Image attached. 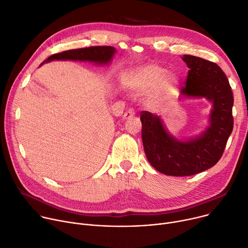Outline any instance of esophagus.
<instances>
[{"mask_svg": "<svg viewBox=\"0 0 248 248\" xmlns=\"http://www.w3.org/2000/svg\"><path fill=\"white\" fill-rule=\"evenodd\" d=\"M134 115H136V111H134V109H133V108H128V109L124 112V114L123 119H124V120H127V119L132 118Z\"/></svg>", "mask_w": 248, "mask_h": 248, "instance_id": "obj_1", "label": "esophagus"}]
</instances>
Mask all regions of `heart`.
<instances>
[{
    "instance_id": "1",
    "label": "heart",
    "mask_w": 248,
    "mask_h": 248,
    "mask_svg": "<svg viewBox=\"0 0 248 248\" xmlns=\"http://www.w3.org/2000/svg\"><path fill=\"white\" fill-rule=\"evenodd\" d=\"M178 85L174 73L167 72L164 67L148 63L127 74L124 86L132 94L140 95L146 92L147 100L153 104L166 101Z\"/></svg>"
}]
</instances>
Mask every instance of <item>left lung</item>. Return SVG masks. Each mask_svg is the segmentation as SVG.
I'll use <instances>...</instances> for the list:
<instances>
[{
	"mask_svg": "<svg viewBox=\"0 0 248 248\" xmlns=\"http://www.w3.org/2000/svg\"><path fill=\"white\" fill-rule=\"evenodd\" d=\"M189 72L183 98H205L213 104L209 125L194 138L179 140L170 134L160 117L140 112L141 137L149 163L168 176H191L205 171L220 159L233 128V97L229 80L217 64L183 55Z\"/></svg>",
	"mask_w": 248,
	"mask_h": 248,
	"instance_id": "obj_1",
	"label": "left lung"
}]
</instances>
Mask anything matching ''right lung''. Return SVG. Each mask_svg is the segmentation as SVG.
I'll list each match as a JSON object with an SVG mask.
<instances>
[{
	"label": "right lung",
	"instance_id": "1",
	"mask_svg": "<svg viewBox=\"0 0 248 248\" xmlns=\"http://www.w3.org/2000/svg\"><path fill=\"white\" fill-rule=\"evenodd\" d=\"M116 53V48L112 46H91L87 48H79L63 51L49 56L43 63H47L53 60H81L89 61L99 65H107L110 63Z\"/></svg>",
	"mask_w": 248,
	"mask_h": 248
}]
</instances>
